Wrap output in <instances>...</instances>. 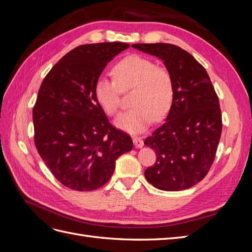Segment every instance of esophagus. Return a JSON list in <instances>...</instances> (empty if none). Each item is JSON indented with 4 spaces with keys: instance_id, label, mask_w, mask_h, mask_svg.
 I'll return each mask as SVG.
<instances>
[{
    "instance_id": "1",
    "label": "esophagus",
    "mask_w": 252,
    "mask_h": 252,
    "mask_svg": "<svg viewBox=\"0 0 252 252\" xmlns=\"http://www.w3.org/2000/svg\"><path fill=\"white\" fill-rule=\"evenodd\" d=\"M133 144L136 148H142L144 146V142L140 136H134L133 138Z\"/></svg>"
}]
</instances>
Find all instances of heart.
<instances>
[{
	"label": "heart",
	"instance_id": "1",
	"mask_svg": "<svg viewBox=\"0 0 252 252\" xmlns=\"http://www.w3.org/2000/svg\"><path fill=\"white\" fill-rule=\"evenodd\" d=\"M116 81L106 77L96 80L94 95L97 103L109 116L119 110L120 93L133 88V107L114 121V125L129 133H140L146 129L152 119L161 120L169 112L174 85L170 72L157 66L151 60L133 55L123 59L113 67Z\"/></svg>",
	"mask_w": 252,
	"mask_h": 252
}]
</instances>
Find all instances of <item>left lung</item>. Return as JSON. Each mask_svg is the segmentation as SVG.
I'll use <instances>...</instances> for the list:
<instances>
[{
	"mask_svg": "<svg viewBox=\"0 0 252 252\" xmlns=\"http://www.w3.org/2000/svg\"><path fill=\"white\" fill-rule=\"evenodd\" d=\"M131 47L162 60L174 85L165 123L144 142L157 155L145 178L165 191L188 189L205 178L215 161L222 133L219 97L205 68L186 50L165 43Z\"/></svg>",
	"mask_w": 252,
	"mask_h": 252,
	"instance_id": "left-lung-1",
	"label": "left lung"
}]
</instances>
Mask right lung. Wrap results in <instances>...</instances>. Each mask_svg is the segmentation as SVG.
<instances>
[{"label":"right lung","instance_id":"add662e5","mask_svg":"<svg viewBox=\"0 0 252 252\" xmlns=\"http://www.w3.org/2000/svg\"><path fill=\"white\" fill-rule=\"evenodd\" d=\"M126 43L86 44L72 49L43 80L32 111L34 143L56 179L77 191L102 187L130 136L110 125L94 95L96 80Z\"/></svg>","mask_w":252,"mask_h":252}]
</instances>
